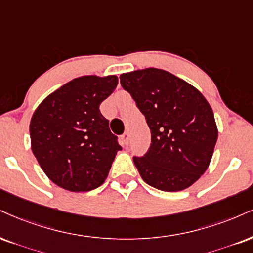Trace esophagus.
Instances as JSON below:
<instances>
[{
    "mask_svg": "<svg viewBox=\"0 0 253 253\" xmlns=\"http://www.w3.org/2000/svg\"><path fill=\"white\" fill-rule=\"evenodd\" d=\"M121 139H122V143H123V145H127V143H129V133L124 132L123 135L121 136Z\"/></svg>",
    "mask_w": 253,
    "mask_h": 253,
    "instance_id": "1",
    "label": "esophagus"
}]
</instances>
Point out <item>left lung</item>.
Segmentation results:
<instances>
[{
  "label": "left lung",
  "mask_w": 253,
  "mask_h": 253,
  "mask_svg": "<svg viewBox=\"0 0 253 253\" xmlns=\"http://www.w3.org/2000/svg\"><path fill=\"white\" fill-rule=\"evenodd\" d=\"M121 84L145 116L150 148L133 163L143 180L162 191H180L205 172L218 130L213 111L195 86L156 68L122 74Z\"/></svg>",
  "instance_id": "left-lung-1"
}]
</instances>
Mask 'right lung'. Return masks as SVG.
<instances>
[{"instance_id": "1", "label": "right lung", "mask_w": 253, "mask_h": 253, "mask_svg": "<svg viewBox=\"0 0 253 253\" xmlns=\"http://www.w3.org/2000/svg\"><path fill=\"white\" fill-rule=\"evenodd\" d=\"M117 84L115 75L77 77L43 99L34 112L31 150L56 185L84 192L104 183L122 148L99 104Z\"/></svg>"}]
</instances>
